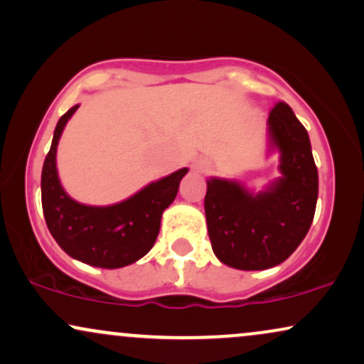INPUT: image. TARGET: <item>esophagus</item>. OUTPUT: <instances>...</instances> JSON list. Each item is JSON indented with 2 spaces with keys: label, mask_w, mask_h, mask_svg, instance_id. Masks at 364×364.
Returning <instances> with one entry per match:
<instances>
[{
  "label": "esophagus",
  "mask_w": 364,
  "mask_h": 364,
  "mask_svg": "<svg viewBox=\"0 0 364 364\" xmlns=\"http://www.w3.org/2000/svg\"><path fill=\"white\" fill-rule=\"evenodd\" d=\"M196 168H198V169H203L205 164H203V163H196Z\"/></svg>",
  "instance_id": "1"
}]
</instances>
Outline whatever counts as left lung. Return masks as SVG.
I'll return each instance as SVG.
<instances>
[{
  "mask_svg": "<svg viewBox=\"0 0 364 364\" xmlns=\"http://www.w3.org/2000/svg\"><path fill=\"white\" fill-rule=\"evenodd\" d=\"M267 126L270 151L279 153L280 178L259 193L235 179H206L211 248L233 269L282 264L304 240L314 218L319 179L306 127L285 102L275 104Z\"/></svg>",
  "mask_w": 364,
  "mask_h": 364,
  "instance_id": "obj_1",
  "label": "left lung"
}]
</instances>
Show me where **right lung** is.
Returning a JSON list of instances; mask_svg holds the SVG:
<instances>
[{
    "label": "right lung",
    "mask_w": 364,
    "mask_h": 364,
    "mask_svg": "<svg viewBox=\"0 0 364 364\" xmlns=\"http://www.w3.org/2000/svg\"><path fill=\"white\" fill-rule=\"evenodd\" d=\"M77 109L79 104L60 117L41 169L45 222L55 242L72 259L100 269H119L134 264L153 248L163 211L176 198L188 168L149 183L121 203L109 206L79 203L63 190L57 171L60 136Z\"/></svg>",
    "instance_id": "obj_1"
}]
</instances>
